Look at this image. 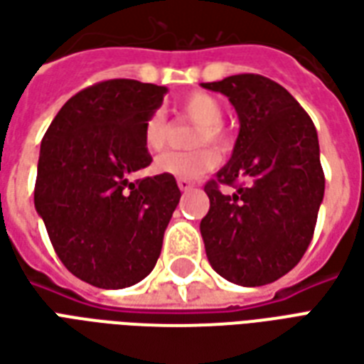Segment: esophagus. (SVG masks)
<instances>
[{"label":"esophagus","instance_id":"obj_1","mask_svg":"<svg viewBox=\"0 0 364 364\" xmlns=\"http://www.w3.org/2000/svg\"><path fill=\"white\" fill-rule=\"evenodd\" d=\"M177 185H179L181 191H189L195 187V181H191V179H177Z\"/></svg>","mask_w":364,"mask_h":364}]
</instances>
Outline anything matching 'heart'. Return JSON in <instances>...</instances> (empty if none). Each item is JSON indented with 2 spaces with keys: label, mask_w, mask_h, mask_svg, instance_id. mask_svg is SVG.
I'll list each match as a JSON object with an SVG mask.
<instances>
[{
  "label": "heart",
  "mask_w": 364,
  "mask_h": 364,
  "mask_svg": "<svg viewBox=\"0 0 364 364\" xmlns=\"http://www.w3.org/2000/svg\"><path fill=\"white\" fill-rule=\"evenodd\" d=\"M179 112L185 119L197 122L198 128L193 138L195 146L203 144H214L220 150H230L232 138L222 127L224 122V107L210 93H191L179 105ZM167 127L166 114L161 111H154L148 114L144 122V144L150 151H159L167 142ZM213 146H205L198 150L191 151H166L159 158H156L154 167L156 171L166 175H173L177 179H197L200 175L208 173L218 167L220 154Z\"/></svg>",
  "instance_id": "heart-1"
}]
</instances>
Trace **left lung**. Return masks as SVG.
Listing matches in <instances>:
<instances>
[{"label":"left lung","mask_w":364,"mask_h":364,"mask_svg":"<svg viewBox=\"0 0 364 364\" xmlns=\"http://www.w3.org/2000/svg\"><path fill=\"white\" fill-rule=\"evenodd\" d=\"M203 87L228 97L240 119L232 159L205 185L206 257L230 282L261 287L289 273L312 242L326 187L318 132L296 99L269 77L237 74Z\"/></svg>","instance_id":"obj_1"}]
</instances>
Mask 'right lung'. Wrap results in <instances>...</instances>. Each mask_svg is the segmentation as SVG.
<instances>
[{
    "label": "right lung",
    "instance_id": "right-lung-1",
    "mask_svg": "<svg viewBox=\"0 0 364 364\" xmlns=\"http://www.w3.org/2000/svg\"><path fill=\"white\" fill-rule=\"evenodd\" d=\"M166 93L136 80L95 83L60 109L41 144L36 213L68 271L99 289L150 274L181 198L173 175L127 179L151 164L144 122Z\"/></svg>",
    "mask_w": 364,
    "mask_h": 364
}]
</instances>
